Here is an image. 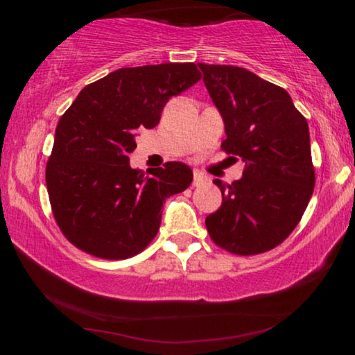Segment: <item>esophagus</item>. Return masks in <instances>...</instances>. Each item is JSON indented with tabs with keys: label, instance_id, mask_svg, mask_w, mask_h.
I'll return each mask as SVG.
<instances>
[{
	"label": "esophagus",
	"instance_id": "34e87169",
	"mask_svg": "<svg viewBox=\"0 0 355 355\" xmlns=\"http://www.w3.org/2000/svg\"><path fill=\"white\" fill-rule=\"evenodd\" d=\"M208 181V178L207 176H203V174L200 173V171H193V181H192V184L193 186H203V184H205Z\"/></svg>",
	"mask_w": 355,
	"mask_h": 355
}]
</instances>
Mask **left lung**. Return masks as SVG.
Listing matches in <instances>:
<instances>
[{"instance_id": "left-lung-1", "label": "left lung", "mask_w": 355, "mask_h": 355, "mask_svg": "<svg viewBox=\"0 0 355 355\" xmlns=\"http://www.w3.org/2000/svg\"><path fill=\"white\" fill-rule=\"evenodd\" d=\"M225 123L221 148L245 163L231 184L215 179L223 202L205 225L216 245L255 255L281 244L313 193L309 124L288 92L237 66L198 64Z\"/></svg>"}]
</instances>
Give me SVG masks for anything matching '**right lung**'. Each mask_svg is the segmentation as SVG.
Wrapping results in <instances>:
<instances>
[{"label":"right lung","mask_w":355,"mask_h":355,"mask_svg":"<svg viewBox=\"0 0 355 355\" xmlns=\"http://www.w3.org/2000/svg\"><path fill=\"white\" fill-rule=\"evenodd\" d=\"M200 77L193 62L123 67L84 87L61 116L46 189L58 226L77 249L123 260L157 236L164 202L191 186L192 169L168 162L145 176L129 155L137 129L155 128L168 100Z\"/></svg>","instance_id":"right-lung-1"}]
</instances>
